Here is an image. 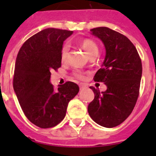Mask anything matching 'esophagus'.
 I'll list each match as a JSON object with an SVG mask.
<instances>
[{"instance_id":"obj_1","label":"esophagus","mask_w":156,"mask_h":156,"mask_svg":"<svg viewBox=\"0 0 156 156\" xmlns=\"http://www.w3.org/2000/svg\"><path fill=\"white\" fill-rule=\"evenodd\" d=\"M79 86H80V90H81L84 89V88L86 87V86L84 85V84H80Z\"/></svg>"}]
</instances>
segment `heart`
Wrapping results in <instances>:
<instances>
[{"label":"heart","instance_id":"heart-1","mask_svg":"<svg viewBox=\"0 0 156 156\" xmlns=\"http://www.w3.org/2000/svg\"><path fill=\"white\" fill-rule=\"evenodd\" d=\"M81 47L83 49L85 50L87 54L89 56H93V55H97L99 52L98 46L97 44L94 41L90 40V39H84L81 41ZM69 50V43H65L62 45V48H61L60 51V59L62 62H65L67 59V56H68ZM74 75L78 79L83 80L84 78V75L82 72L81 71H75L74 72Z\"/></svg>","mask_w":156,"mask_h":156}]
</instances>
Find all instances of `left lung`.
<instances>
[{
    "instance_id": "left-lung-1",
    "label": "left lung",
    "mask_w": 156,
    "mask_h": 156,
    "mask_svg": "<svg viewBox=\"0 0 156 156\" xmlns=\"http://www.w3.org/2000/svg\"><path fill=\"white\" fill-rule=\"evenodd\" d=\"M106 48V56L94 76V81L103 82L106 91L90 87L94 99L87 110L91 119L105 127L122 124L130 115L139 96L142 77V62L134 45L126 36L107 27L90 29Z\"/></svg>"
}]
</instances>
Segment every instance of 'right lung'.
Instances as JSON below:
<instances>
[{"label": "right lung", "instance_id": "obj_1", "mask_svg": "<svg viewBox=\"0 0 156 156\" xmlns=\"http://www.w3.org/2000/svg\"><path fill=\"white\" fill-rule=\"evenodd\" d=\"M73 31L48 28L29 37L17 55L13 89L20 106L31 123L53 127L66 116L68 104L79 87L72 81L55 90L50 82L52 70L61 66L63 41Z\"/></svg>", "mask_w": 156, "mask_h": 156}]
</instances>
